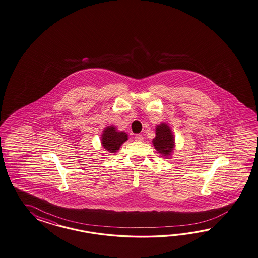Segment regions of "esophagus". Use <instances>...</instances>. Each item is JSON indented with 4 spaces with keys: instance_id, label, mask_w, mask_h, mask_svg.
Returning <instances> with one entry per match:
<instances>
[{
    "instance_id": "esophagus-1",
    "label": "esophagus",
    "mask_w": 258,
    "mask_h": 258,
    "mask_svg": "<svg viewBox=\"0 0 258 258\" xmlns=\"http://www.w3.org/2000/svg\"><path fill=\"white\" fill-rule=\"evenodd\" d=\"M143 140H144V137H143V135H141V134H137V135L135 136V141H137V142H143Z\"/></svg>"
}]
</instances>
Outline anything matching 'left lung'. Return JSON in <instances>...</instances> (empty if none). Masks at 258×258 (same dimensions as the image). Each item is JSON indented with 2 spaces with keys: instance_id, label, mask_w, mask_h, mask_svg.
Segmentation results:
<instances>
[{
  "instance_id": "1",
  "label": "left lung",
  "mask_w": 258,
  "mask_h": 258,
  "mask_svg": "<svg viewBox=\"0 0 258 258\" xmlns=\"http://www.w3.org/2000/svg\"><path fill=\"white\" fill-rule=\"evenodd\" d=\"M157 153L164 158H169L175 147V139L170 126L166 123H161L156 126V137L152 141Z\"/></svg>"
}]
</instances>
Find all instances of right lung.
Instances as JSON below:
<instances>
[{"instance_id":"right-lung-1","label":"right lung","mask_w":258,"mask_h":258,"mask_svg":"<svg viewBox=\"0 0 258 258\" xmlns=\"http://www.w3.org/2000/svg\"><path fill=\"white\" fill-rule=\"evenodd\" d=\"M128 136L125 132H119L115 126H107L101 133V143L102 147L109 153H115L120 146L127 141Z\"/></svg>"}]
</instances>
